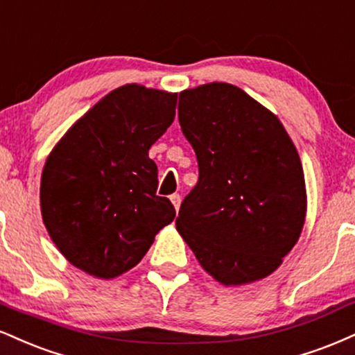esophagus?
Instances as JSON below:
<instances>
[{"label":"esophagus","instance_id":"obj_1","mask_svg":"<svg viewBox=\"0 0 355 355\" xmlns=\"http://www.w3.org/2000/svg\"><path fill=\"white\" fill-rule=\"evenodd\" d=\"M170 200H172L173 207L178 210V208H180V203H182V196L178 193H173V195H170Z\"/></svg>","mask_w":355,"mask_h":355}]
</instances>
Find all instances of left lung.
Returning a JSON list of instances; mask_svg holds the SVG:
<instances>
[{"label":"left lung","mask_w":355,"mask_h":355,"mask_svg":"<svg viewBox=\"0 0 355 355\" xmlns=\"http://www.w3.org/2000/svg\"><path fill=\"white\" fill-rule=\"evenodd\" d=\"M178 122L198 162L178 233L220 283L271 275L296 245L306 216L304 173L283 123L225 83L180 92Z\"/></svg>","instance_id":"8db88e82"}]
</instances>
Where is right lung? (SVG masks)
<instances>
[{
  "label": "right lung",
  "mask_w": 355,
  "mask_h": 355,
  "mask_svg": "<svg viewBox=\"0 0 355 355\" xmlns=\"http://www.w3.org/2000/svg\"><path fill=\"white\" fill-rule=\"evenodd\" d=\"M177 94L127 84L105 96L54 147L41 178L51 240L89 275L134 268L175 208L157 195L152 147L175 119Z\"/></svg>",
  "instance_id": "obj_1"
}]
</instances>
